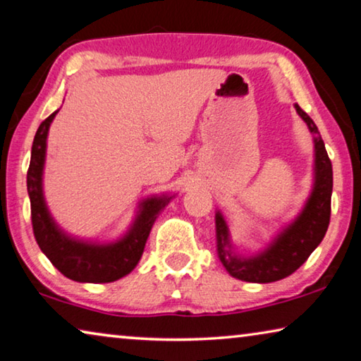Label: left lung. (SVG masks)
Segmentation results:
<instances>
[{
	"label": "left lung",
	"mask_w": 361,
	"mask_h": 361,
	"mask_svg": "<svg viewBox=\"0 0 361 361\" xmlns=\"http://www.w3.org/2000/svg\"><path fill=\"white\" fill-rule=\"evenodd\" d=\"M295 109L308 125L314 141V185L303 211L272 240V243L264 251L250 257L233 255L227 224L222 214H215L219 257L230 276L240 281L269 283L288 277L318 248L329 227L332 164L326 152L318 126L297 104H295Z\"/></svg>",
	"instance_id": "8db88e82"
}]
</instances>
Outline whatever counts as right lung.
<instances>
[{
  "mask_svg": "<svg viewBox=\"0 0 361 361\" xmlns=\"http://www.w3.org/2000/svg\"><path fill=\"white\" fill-rule=\"evenodd\" d=\"M51 113L37 129L32 144L30 165L27 170V191L30 197V215L34 236L53 266L63 276L76 282L106 283L128 276L141 259L150 228L159 212L170 202L173 196L147 197L139 204V214L131 228L121 240L109 245L90 243L71 238L55 224L48 212L42 190L43 164H45L47 136L53 118Z\"/></svg>",
  "mask_w": 361,
  "mask_h": 361,
  "instance_id": "right-lung-1",
  "label": "right lung"
}]
</instances>
